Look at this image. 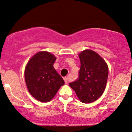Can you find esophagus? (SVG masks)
Segmentation results:
<instances>
[{
  "label": "esophagus",
  "instance_id": "obj_1",
  "mask_svg": "<svg viewBox=\"0 0 132 132\" xmlns=\"http://www.w3.org/2000/svg\"><path fill=\"white\" fill-rule=\"evenodd\" d=\"M68 78L67 77H64V82H65V83L66 84H67L68 83Z\"/></svg>",
  "mask_w": 132,
  "mask_h": 132
}]
</instances>
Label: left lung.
I'll list each match as a JSON object with an SVG mask.
<instances>
[{"mask_svg": "<svg viewBox=\"0 0 132 132\" xmlns=\"http://www.w3.org/2000/svg\"><path fill=\"white\" fill-rule=\"evenodd\" d=\"M81 61L78 80L69 85L83 103L97 100L106 88L108 76L107 63L98 53L85 50L79 54Z\"/></svg>", "mask_w": 132, "mask_h": 132, "instance_id": "obj_1", "label": "left lung"}]
</instances>
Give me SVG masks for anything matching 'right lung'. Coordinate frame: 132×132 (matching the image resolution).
<instances>
[{
    "label": "right lung",
    "instance_id": "obj_1",
    "mask_svg": "<svg viewBox=\"0 0 132 132\" xmlns=\"http://www.w3.org/2000/svg\"><path fill=\"white\" fill-rule=\"evenodd\" d=\"M56 57L47 51L37 52L30 58L24 70L27 89L37 100L48 102L64 84L53 67Z\"/></svg>",
    "mask_w": 132,
    "mask_h": 132
}]
</instances>
